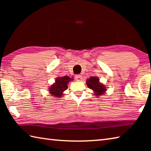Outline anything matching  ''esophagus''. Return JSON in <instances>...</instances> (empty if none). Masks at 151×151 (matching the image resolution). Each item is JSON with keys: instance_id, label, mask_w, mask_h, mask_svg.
<instances>
[{"instance_id": "esophagus-1", "label": "esophagus", "mask_w": 151, "mask_h": 151, "mask_svg": "<svg viewBox=\"0 0 151 151\" xmlns=\"http://www.w3.org/2000/svg\"><path fill=\"white\" fill-rule=\"evenodd\" d=\"M82 77H83V76H82L81 75H76L75 76V78L76 81H81V79L83 78Z\"/></svg>"}]
</instances>
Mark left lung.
<instances>
[{
  "label": "left lung",
  "instance_id": "obj_1",
  "mask_svg": "<svg viewBox=\"0 0 151 151\" xmlns=\"http://www.w3.org/2000/svg\"><path fill=\"white\" fill-rule=\"evenodd\" d=\"M86 85L88 87L94 91L95 95L99 96L104 94L106 91V87L104 85L99 83V79L96 76H91L90 78H88L86 81Z\"/></svg>",
  "mask_w": 151,
  "mask_h": 151
}]
</instances>
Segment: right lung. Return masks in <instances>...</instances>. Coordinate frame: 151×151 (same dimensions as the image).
<instances>
[{"label": "right lung", "mask_w": 151, "mask_h": 151, "mask_svg": "<svg viewBox=\"0 0 151 151\" xmlns=\"http://www.w3.org/2000/svg\"><path fill=\"white\" fill-rule=\"evenodd\" d=\"M68 76H65L63 77H58L55 81V83L49 88V93L55 97L59 98L62 96L63 91L67 88V84L71 81Z\"/></svg>", "instance_id": "right-lung-1"}]
</instances>
